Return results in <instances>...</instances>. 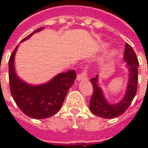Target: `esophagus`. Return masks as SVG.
Segmentation results:
<instances>
[{
  "mask_svg": "<svg viewBox=\"0 0 148 148\" xmlns=\"http://www.w3.org/2000/svg\"><path fill=\"white\" fill-rule=\"evenodd\" d=\"M88 79V75H87V71H83L81 74L77 75V81H82L87 80Z\"/></svg>",
  "mask_w": 148,
  "mask_h": 148,
  "instance_id": "34e87169",
  "label": "esophagus"
}]
</instances>
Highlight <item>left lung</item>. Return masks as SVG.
<instances>
[{
	"mask_svg": "<svg viewBox=\"0 0 148 148\" xmlns=\"http://www.w3.org/2000/svg\"><path fill=\"white\" fill-rule=\"evenodd\" d=\"M124 61L126 62L127 69V80L126 91L121 101L116 104L109 103L105 97L102 89L98 82V74L91 78L93 93L90 102V109L92 113L100 117L112 119L117 117L127 110L136 96L138 85V67L139 62L136 53L128 43L125 44Z\"/></svg>",
	"mask_w": 148,
	"mask_h": 148,
	"instance_id": "obj_1",
	"label": "left lung"
}]
</instances>
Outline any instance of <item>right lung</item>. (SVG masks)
<instances>
[{
  "label": "right lung",
  "instance_id": "obj_1",
  "mask_svg": "<svg viewBox=\"0 0 148 148\" xmlns=\"http://www.w3.org/2000/svg\"><path fill=\"white\" fill-rule=\"evenodd\" d=\"M44 29L39 27L25 37L21 42L30 38L33 34ZM19 45L15 48L8 61V77L10 91L21 111L29 117L44 119L52 116L61 109L66 95L76 78V72L69 71L60 73L40 85H32L22 80L16 73L14 66L15 55Z\"/></svg>",
  "mask_w": 148,
  "mask_h": 148
}]
</instances>
